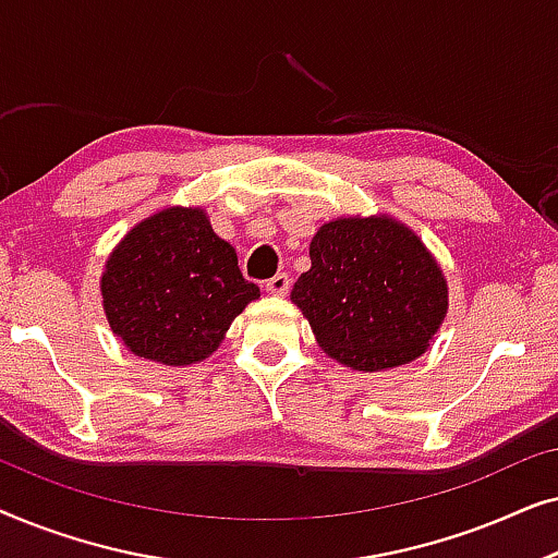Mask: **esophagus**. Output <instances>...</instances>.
I'll list each match as a JSON object with an SVG mask.
<instances>
[{"label":"esophagus","mask_w":558,"mask_h":558,"mask_svg":"<svg viewBox=\"0 0 558 558\" xmlns=\"http://www.w3.org/2000/svg\"><path fill=\"white\" fill-rule=\"evenodd\" d=\"M266 292L269 294H277V296H284L289 292V287H292V279H289V274H277V277L266 279Z\"/></svg>","instance_id":"1"}]
</instances>
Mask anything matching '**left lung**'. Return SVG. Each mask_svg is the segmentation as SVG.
Instances as JSON below:
<instances>
[{
    "mask_svg": "<svg viewBox=\"0 0 558 558\" xmlns=\"http://www.w3.org/2000/svg\"><path fill=\"white\" fill-rule=\"evenodd\" d=\"M310 271L292 289L319 345L355 371L414 361L447 315L439 266L391 218H340L310 243Z\"/></svg>",
    "mask_w": 558,
    "mask_h": 558,
    "instance_id": "obj_1",
    "label": "left lung"
}]
</instances>
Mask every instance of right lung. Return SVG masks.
Returning a JSON list of instances; mask_svg holds the SVG:
<instances>
[{
	"mask_svg": "<svg viewBox=\"0 0 558 558\" xmlns=\"http://www.w3.org/2000/svg\"><path fill=\"white\" fill-rule=\"evenodd\" d=\"M101 292L111 330L132 353L190 365L218 348L258 287L243 279L233 246L203 210L170 208L119 243Z\"/></svg>",
	"mask_w": 558,
	"mask_h": 558,
	"instance_id": "1",
	"label": "right lung"
}]
</instances>
